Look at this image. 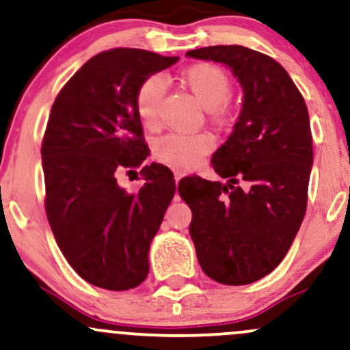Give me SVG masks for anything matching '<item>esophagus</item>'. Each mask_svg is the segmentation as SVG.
I'll use <instances>...</instances> for the list:
<instances>
[{"mask_svg":"<svg viewBox=\"0 0 350 350\" xmlns=\"http://www.w3.org/2000/svg\"><path fill=\"white\" fill-rule=\"evenodd\" d=\"M184 176V172H180V171H174V179H176V183H178V180L183 178Z\"/></svg>","mask_w":350,"mask_h":350,"instance_id":"obj_1","label":"esophagus"}]
</instances>
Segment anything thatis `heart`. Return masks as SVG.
<instances>
[{"label":"heart","mask_w":350,"mask_h":350,"mask_svg":"<svg viewBox=\"0 0 350 350\" xmlns=\"http://www.w3.org/2000/svg\"><path fill=\"white\" fill-rule=\"evenodd\" d=\"M180 80L198 97L215 124L224 126L232 120V105L228 102L232 92V80L222 67L211 62H199L189 66L180 74ZM166 92V83L159 75L144 79L135 94V108L139 122L146 128L159 124V108ZM215 148V138L208 131L184 135L167 133L156 139L152 154L158 161L176 170H192L202 161L204 156Z\"/></svg>","instance_id":"1"}]
</instances>
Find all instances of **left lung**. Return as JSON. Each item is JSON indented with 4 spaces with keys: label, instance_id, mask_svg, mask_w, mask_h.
I'll use <instances>...</instances> for the list:
<instances>
[{
    "label": "left lung",
    "instance_id": "1",
    "mask_svg": "<svg viewBox=\"0 0 350 350\" xmlns=\"http://www.w3.org/2000/svg\"><path fill=\"white\" fill-rule=\"evenodd\" d=\"M189 57L226 64L243 87L234 133L212 158L220 178L179 180L200 268L217 283L248 284L271 273L306 214L312 136L303 95L270 55L211 46Z\"/></svg>",
    "mask_w": 350,
    "mask_h": 350
}]
</instances>
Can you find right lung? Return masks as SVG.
Returning <instances> with one entry per match:
<instances>
[{
	"label": "right lung",
	"instance_id": "obj_1",
	"mask_svg": "<svg viewBox=\"0 0 350 350\" xmlns=\"http://www.w3.org/2000/svg\"><path fill=\"white\" fill-rule=\"evenodd\" d=\"M178 60L130 47L103 51L72 75L51 108L41 148L47 220L70 267L103 290L136 288L150 273V243L174 196V176L163 164L144 166L136 192L116 178L150 154L136 88Z\"/></svg>",
	"mask_w": 350,
	"mask_h": 350
}]
</instances>
